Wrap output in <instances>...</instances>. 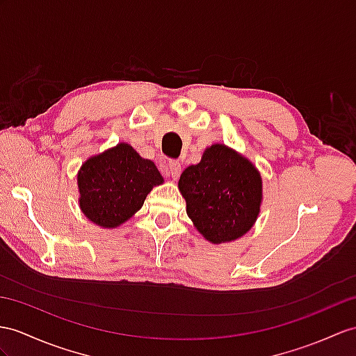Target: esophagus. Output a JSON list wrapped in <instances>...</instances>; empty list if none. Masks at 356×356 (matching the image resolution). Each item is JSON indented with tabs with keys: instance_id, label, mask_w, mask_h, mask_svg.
Segmentation results:
<instances>
[{
	"instance_id": "obj_1",
	"label": "esophagus",
	"mask_w": 356,
	"mask_h": 356,
	"mask_svg": "<svg viewBox=\"0 0 356 356\" xmlns=\"http://www.w3.org/2000/svg\"><path fill=\"white\" fill-rule=\"evenodd\" d=\"M168 169H169V175L173 179H177L181 175V163L179 161H175V160L169 161V168Z\"/></svg>"
}]
</instances>
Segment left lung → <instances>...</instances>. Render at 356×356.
Returning a JSON list of instances; mask_svg holds the SVG:
<instances>
[{
  "mask_svg": "<svg viewBox=\"0 0 356 356\" xmlns=\"http://www.w3.org/2000/svg\"><path fill=\"white\" fill-rule=\"evenodd\" d=\"M178 188L193 227L213 245L243 237L261 210V173L223 143L208 146L201 161L181 173Z\"/></svg>",
  "mask_w": 356,
  "mask_h": 356,
  "instance_id": "obj_1",
  "label": "left lung"
}]
</instances>
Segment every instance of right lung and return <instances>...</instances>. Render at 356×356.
Here are the masks:
<instances>
[{
    "mask_svg": "<svg viewBox=\"0 0 356 356\" xmlns=\"http://www.w3.org/2000/svg\"><path fill=\"white\" fill-rule=\"evenodd\" d=\"M154 161L120 142L86 160L76 175L80 210L101 228H118L140 210L152 187L163 184Z\"/></svg>",
    "mask_w": 356,
    "mask_h": 356,
    "instance_id": "right-lung-1",
    "label": "right lung"
}]
</instances>
